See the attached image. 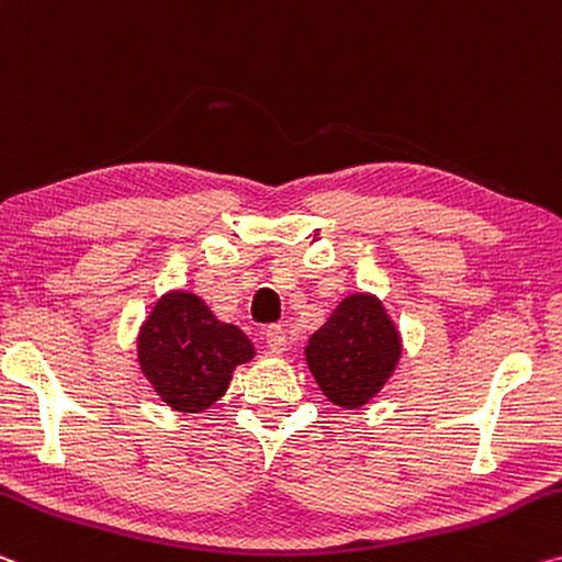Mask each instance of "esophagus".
Here are the masks:
<instances>
[{
    "mask_svg": "<svg viewBox=\"0 0 562 562\" xmlns=\"http://www.w3.org/2000/svg\"><path fill=\"white\" fill-rule=\"evenodd\" d=\"M265 342L270 347V352H284V345H288V340H284V329L280 325H270L265 329Z\"/></svg>",
    "mask_w": 562,
    "mask_h": 562,
    "instance_id": "obj_1",
    "label": "esophagus"
}]
</instances>
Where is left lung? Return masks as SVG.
I'll use <instances>...</instances> for the list:
<instances>
[{
	"label": "left lung",
	"instance_id": "1",
	"mask_svg": "<svg viewBox=\"0 0 562 562\" xmlns=\"http://www.w3.org/2000/svg\"><path fill=\"white\" fill-rule=\"evenodd\" d=\"M403 358V335L385 302L372 292H352L315 329L305 362L329 403L358 409L393 378Z\"/></svg>",
	"mask_w": 562,
	"mask_h": 562
}]
</instances>
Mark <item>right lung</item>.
<instances>
[{
    "mask_svg": "<svg viewBox=\"0 0 562 562\" xmlns=\"http://www.w3.org/2000/svg\"><path fill=\"white\" fill-rule=\"evenodd\" d=\"M255 345L237 325L222 323L192 290H169L137 333V362L165 405L204 413L227 393L237 364Z\"/></svg>",
    "mask_w": 562,
    "mask_h": 562,
    "instance_id": "right-lung-1",
    "label": "right lung"
}]
</instances>
